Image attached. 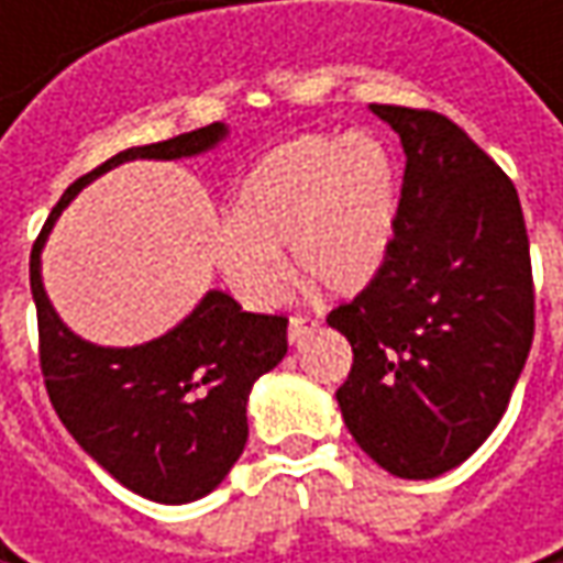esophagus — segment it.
<instances>
[{
	"label": "esophagus",
	"instance_id": "34e87169",
	"mask_svg": "<svg viewBox=\"0 0 563 563\" xmlns=\"http://www.w3.org/2000/svg\"><path fill=\"white\" fill-rule=\"evenodd\" d=\"M313 329V319H307V316H291V322H288V341H291V344H300Z\"/></svg>",
	"mask_w": 563,
	"mask_h": 563
}]
</instances>
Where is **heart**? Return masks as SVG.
I'll list each match as a JSON object with an SVG mask.
<instances>
[{
    "instance_id": "heart-1",
    "label": "heart",
    "mask_w": 563,
    "mask_h": 563,
    "mask_svg": "<svg viewBox=\"0 0 563 563\" xmlns=\"http://www.w3.org/2000/svg\"><path fill=\"white\" fill-rule=\"evenodd\" d=\"M400 219V172L373 134H307L253 165L216 234V263L250 307H269L291 247L297 272L332 297L366 291Z\"/></svg>"
}]
</instances>
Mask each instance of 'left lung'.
Returning <instances> with one entry per match:
<instances>
[{"instance_id": "1", "label": "left lung", "mask_w": 563, "mask_h": 563, "mask_svg": "<svg viewBox=\"0 0 563 563\" xmlns=\"http://www.w3.org/2000/svg\"><path fill=\"white\" fill-rule=\"evenodd\" d=\"M369 109L407 168L385 269L329 313L354 351L335 398L382 470L435 479L492 435L530 357V238L517 187L454 121Z\"/></svg>"}]
</instances>
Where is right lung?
Returning <instances> with one entry per match:
<instances>
[{
  "mask_svg": "<svg viewBox=\"0 0 563 563\" xmlns=\"http://www.w3.org/2000/svg\"><path fill=\"white\" fill-rule=\"evenodd\" d=\"M228 137L222 121L172 141L131 146L77 178L31 250L40 366L58 420L112 479L159 505H187L222 486L247 444V400L288 354L285 316L244 313L225 291H206L165 335L102 347L75 335L43 288V247L55 219L99 175L131 159H190Z\"/></svg>",
  "mask_w": 563,
  "mask_h": 563,
  "instance_id": "add662e5",
  "label": "right lung"
}]
</instances>
